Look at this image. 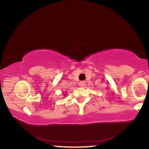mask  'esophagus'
I'll return each instance as SVG.
<instances>
[{"label":"esophagus","mask_w":149,"mask_h":149,"mask_svg":"<svg viewBox=\"0 0 149 149\" xmlns=\"http://www.w3.org/2000/svg\"><path fill=\"white\" fill-rule=\"evenodd\" d=\"M85 85V83L84 81H81V82L79 83V85H80V87H84Z\"/></svg>","instance_id":"esophagus-1"}]
</instances>
